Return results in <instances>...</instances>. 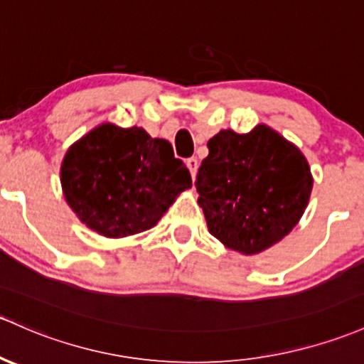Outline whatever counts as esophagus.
<instances>
[{"label":"esophagus","instance_id":"esophagus-1","mask_svg":"<svg viewBox=\"0 0 364 364\" xmlns=\"http://www.w3.org/2000/svg\"><path fill=\"white\" fill-rule=\"evenodd\" d=\"M186 165H187V168H189V171H191V177H196V170H198V159L196 158H187V161H186Z\"/></svg>","mask_w":364,"mask_h":364}]
</instances>
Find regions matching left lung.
Wrapping results in <instances>:
<instances>
[{"label":"left lung","instance_id":"obj_1","mask_svg":"<svg viewBox=\"0 0 364 364\" xmlns=\"http://www.w3.org/2000/svg\"><path fill=\"white\" fill-rule=\"evenodd\" d=\"M194 183L210 234L245 255L283 240L312 191L302 152L265 124L250 134L222 130L210 139Z\"/></svg>","mask_w":364,"mask_h":364}]
</instances>
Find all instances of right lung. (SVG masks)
<instances>
[{"label":"right lung","mask_w":364,"mask_h":364,"mask_svg":"<svg viewBox=\"0 0 364 364\" xmlns=\"http://www.w3.org/2000/svg\"><path fill=\"white\" fill-rule=\"evenodd\" d=\"M60 182L73 212L105 237L154 228L175 196L193 186L168 140L114 124L74 144L62 161Z\"/></svg>","instance_id":"1"}]
</instances>
